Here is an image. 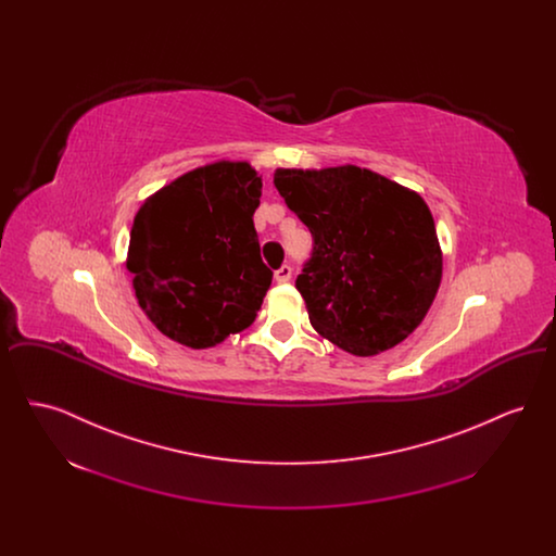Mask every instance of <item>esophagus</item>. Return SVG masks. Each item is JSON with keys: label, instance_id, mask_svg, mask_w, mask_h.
<instances>
[{"label": "esophagus", "instance_id": "1", "mask_svg": "<svg viewBox=\"0 0 556 556\" xmlns=\"http://www.w3.org/2000/svg\"><path fill=\"white\" fill-rule=\"evenodd\" d=\"M291 279V266L290 265H283L281 268H277L275 270V281L277 283H288Z\"/></svg>", "mask_w": 556, "mask_h": 556}]
</instances>
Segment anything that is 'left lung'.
<instances>
[{
	"label": "left lung",
	"mask_w": 556,
	"mask_h": 556,
	"mask_svg": "<svg viewBox=\"0 0 556 556\" xmlns=\"http://www.w3.org/2000/svg\"><path fill=\"white\" fill-rule=\"evenodd\" d=\"M275 187L315 241L295 279L311 325L356 356L406 340L442 281V250L424 198L352 164L277 168Z\"/></svg>",
	"instance_id": "left-lung-1"
}]
</instances>
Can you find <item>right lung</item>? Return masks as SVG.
Returning <instances> with one entry per match:
<instances>
[{"mask_svg": "<svg viewBox=\"0 0 556 556\" xmlns=\"http://www.w3.org/2000/svg\"><path fill=\"white\" fill-rule=\"evenodd\" d=\"M261 193L248 162L220 160L162 187L135 214L132 290L166 338L202 350L254 323L273 279L252 220Z\"/></svg>", "mask_w": 556, "mask_h": 556, "instance_id": "obj_1", "label": "right lung"}]
</instances>
